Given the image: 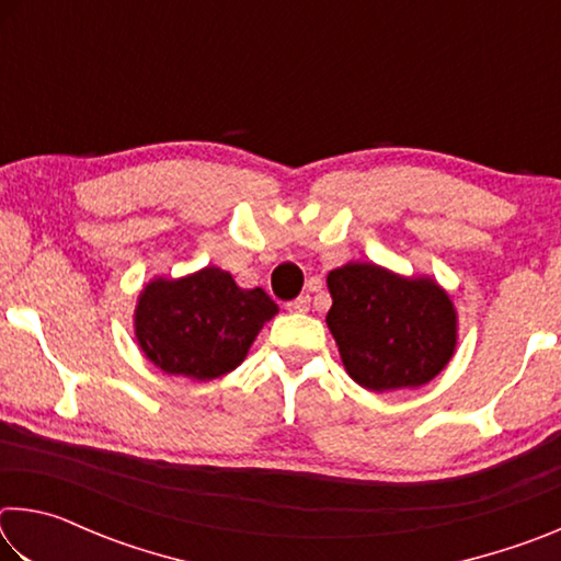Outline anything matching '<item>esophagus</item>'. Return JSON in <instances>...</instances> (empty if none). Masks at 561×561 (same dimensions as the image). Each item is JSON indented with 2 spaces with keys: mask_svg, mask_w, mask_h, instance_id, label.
<instances>
[{
  "mask_svg": "<svg viewBox=\"0 0 561 561\" xmlns=\"http://www.w3.org/2000/svg\"><path fill=\"white\" fill-rule=\"evenodd\" d=\"M309 307H311L309 294H301V297H297V299L287 304V309L294 311V314H304V311H309Z\"/></svg>",
  "mask_w": 561,
  "mask_h": 561,
  "instance_id": "obj_1",
  "label": "esophagus"
}]
</instances>
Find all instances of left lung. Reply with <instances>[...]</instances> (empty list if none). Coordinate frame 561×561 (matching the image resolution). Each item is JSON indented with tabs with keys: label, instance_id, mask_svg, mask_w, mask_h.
<instances>
[{
	"label": "left lung",
	"instance_id": "obj_1",
	"mask_svg": "<svg viewBox=\"0 0 561 561\" xmlns=\"http://www.w3.org/2000/svg\"><path fill=\"white\" fill-rule=\"evenodd\" d=\"M327 327L341 364L374 393L433 381L458 346V311L431 277H403L374 262L327 274Z\"/></svg>",
	"mask_w": 561,
	"mask_h": 561
}]
</instances>
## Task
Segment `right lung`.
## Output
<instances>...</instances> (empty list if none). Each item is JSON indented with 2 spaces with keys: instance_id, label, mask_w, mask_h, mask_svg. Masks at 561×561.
<instances>
[{
  "instance_id": "right-lung-1",
  "label": "right lung",
  "mask_w": 561,
  "mask_h": 561,
  "mask_svg": "<svg viewBox=\"0 0 561 561\" xmlns=\"http://www.w3.org/2000/svg\"><path fill=\"white\" fill-rule=\"evenodd\" d=\"M277 311L267 291L237 287L230 272L207 264L178 279H150L138 294L133 334L163 374L213 381L242 364Z\"/></svg>"
}]
</instances>
